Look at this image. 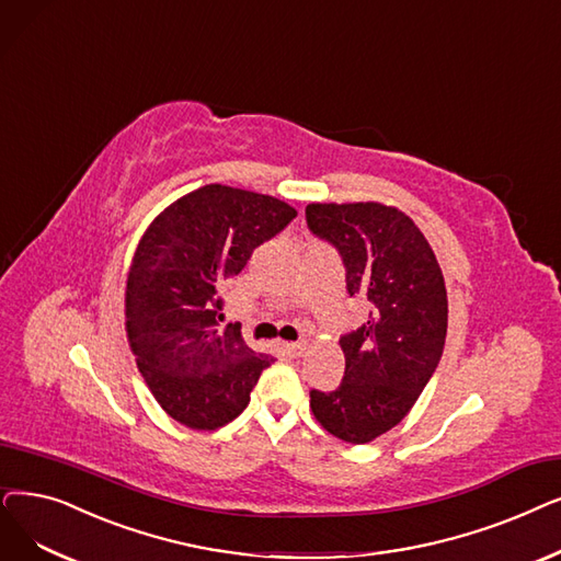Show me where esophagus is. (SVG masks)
Here are the masks:
<instances>
[{
	"label": "esophagus",
	"instance_id": "34e87169",
	"mask_svg": "<svg viewBox=\"0 0 561 561\" xmlns=\"http://www.w3.org/2000/svg\"><path fill=\"white\" fill-rule=\"evenodd\" d=\"M284 351L290 357H302L307 353V344H284Z\"/></svg>",
	"mask_w": 561,
	"mask_h": 561
}]
</instances>
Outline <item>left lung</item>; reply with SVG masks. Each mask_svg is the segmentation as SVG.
Masks as SVG:
<instances>
[{
  "label": "left lung",
  "instance_id": "8db88e82",
  "mask_svg": "<svg viewBox=\"0 0 561 561\" xmlns=\"http://www.w3.org/2000/svg\"><path fill=\"white\" fill-rule=\"evenodd\" d=\"M307 227L336 248L351 296L369 321L339 339L346 357L334 392L311 389L319 424L351 445L394 428L437 369L447 336V288L424 233L405 213L376 202L309 204Z\"/></svg>",
  "mask_w": 561,
  "mask_h": 561
}]
</instances>
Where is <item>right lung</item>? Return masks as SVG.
Returning a JSON list of instances; mask_svg holds the SVG:
<instances>
[{"label": "right lung", "instance_id": "1", "mask_svg": "<svg viewBox=\"0 0 561 561\" xmlns=\"http://www.w3.org/2000/svg\"><path fill=\"white\" fill-rule=\"evenodd\" d=\"M296 215L267 194L213 183L167 206L141 236L126 286L128 341L151 394L183 426L236 420L271 367L240 325L217 323L220 290Z\"/></svg>", "mask_w": 561, "mask_h": 561}]
</instances>
